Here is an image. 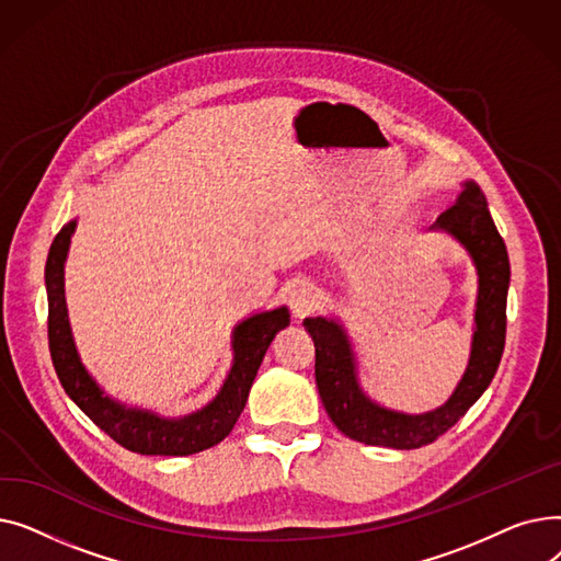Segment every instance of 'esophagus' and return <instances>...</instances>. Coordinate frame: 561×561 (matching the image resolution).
<instances>
[{
  "mask_svg": "<svg viewBox=\"0 0 561 561\" xmlns=\"http://www.w3.org/2000/svg\"><path fill=\"white\" fill-rule=\"evenodd\" d=\"M288 307L298 320L309 316L318 307V293L309 282H300L298 286H293L288 293Z\"/></svg>",
  "mask_w": 561,
  "mask_h": 561,
  "instance_id": "1",
  "label": "esophagus"
}]
</instances>
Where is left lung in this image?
Instances as JSON below:
<instances>
[{"label":"left lung","mask_w":561,"mask_h":561,"mask_svg":"<svg viewBox=\"0 0 561 561\" xmlns=\"http://www.w3.org/2000/svg\"><path fill=\"white\" fill-rule=\"evenodd\" d=\"M430 231H444L468 252L478 273L473 339L461 379L450 398L423 414H404L373 400L359 381L355 345L339 316L305 320L316 345V387L332 423L366 446L414 450L446 434L491 385L505 350L510 256L503 236L489 214L486 197L473 180L461 191Z\"/></svg>","instance_id":"obj_1"}]
</instances>
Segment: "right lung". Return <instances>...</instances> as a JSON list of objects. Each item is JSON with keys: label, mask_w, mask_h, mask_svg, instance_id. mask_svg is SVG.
<instances>
[{"label": "right lung", "mask_w": 561, "mask_h": 561, "mask_svg": "<svg viewBox=\"0 0 561 561\" xmlns=\"http://www.w3.org/2000/svg\"><path fill=\"white\" fill-rule=\"evenodd\" d=\"M75 229L77 218L56 233L45 265L49 352L70 400L115 444L138 455L186 457L220 444L241 416L265 350L279 330L288 328V309L282 305L271 311L252 313L231 330V368L216 398L204 407L186 416H161L157 411L125 404L108 396L88 373L72 336L66 302V261Z\"/></svg>", "instance_id": "add662e5"}]
</instances>
